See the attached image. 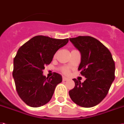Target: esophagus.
Returning a JSON list of instances; mask_svg holds the SVG:
<instances>
[{"mask_svg":"<svg viewBox=\"0 0 124 124\" xmlns=\"http://www.w3.org/2000/svg\"><path fill=\"white\" fill-rule=\"evenodd\" d=\"M67 79H68V78H67V77H62V80H63V81H66Z\"/></svg>","mask_w":124,"mask_h":124,"instance_id":"1","label":"esophagus"}]
</instances>
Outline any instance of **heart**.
<instances>
[{
	"label": "heart",
	"instance_id": "obj_1",
	"mask_svg": "<svg viewBox=\"0 0 124 124\" xmlns=\"http://www.w3.org/2000/svg\"><path fill=\"white\" fill-rule=\"evenodd\" d=\"M60 70H61V73L63 74H65V75H67V74L69 73V69L67 67H62L60 69Z\"/></svg>",
	"mask_w": 124,
	"mask_h": 124
}]
</instances>
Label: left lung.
<instances>
[{
  "instance_id": "left-lung-1",
  "label": "left lung",
  "mask_w": 124,
  "mask_h": 124,
  "mask_svg": "<svg viewBox=\"0 0 124 124\" xmlns=\"http://www.w3.org/2000/svg\"><path fill=\"white\" fill-rule=\"evenodd\" d=\"M69 40L81 52L78 69L86 80L81 83L73 78L75 86L69 94L77 105L93 107L108 94L115 78V63L109 49L94 38L78 36Z\"/></svg>"
}]
</instances>
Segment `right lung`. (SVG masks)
Masks as SVG:
<instances>
[{"instance_id": "obj_1", "label": "right lung", "mask_w": 124, "mask_h": 124, "mask_svg": "<svg viewBox=\"0 0 124 124\" xmlns=\"http://www.w3.org/2000/svg\"><path fill=\"white\" fill-rule=\"evenodd\" d=\"M68 41V38L36 36L19 48L14 59L12 76L18 94L27 105L40 107L51 99L62 77L53 73L50 78H46L43 70L50 64L56 51Z\"/></svg>"}]
</instances>
